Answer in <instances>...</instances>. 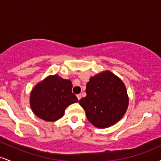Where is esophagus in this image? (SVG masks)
Wrapping results in <instances>:
<instances>
[{"label": "esophagus", "mask_w": 161, "mask_h": 161, "mask_svg": "<svg viewBox=\"0 0 161 161\" xmlns=\"http://www.w3.org/2000/svg\"><path fill=\"white\" fill-rule=\"evenodd\" d=\"M76 96H77V98H78L79 101L81 99V97H82V95H81V94H79V95H77Z\"/></svg>", "instance_id": "1"}]
</instances>
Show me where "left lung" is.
I'll return each instance as SVG.
<instances>
[{
    "label": "left lung",
    "mask_w": 161,
    "mask_h": 161,
    "mask_svg": "<svg viewBox=\"0 0 161 161\" xmlns=\"http://www.w3.org/2000/svg\"><path fill=\"white\" fill-rule=\"evenodd\" d=\"M86 97L79 101L88 120L97 128H108L124 116L129 96L123 81L109 71L92 76L86 85Z\"/></svg>",
    "instance_id": "8db88e82"
}]
</instances>
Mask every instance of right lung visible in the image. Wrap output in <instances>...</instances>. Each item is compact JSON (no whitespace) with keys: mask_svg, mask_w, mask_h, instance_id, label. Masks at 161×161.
<instances>
[{"mask_svg":"<svg viewBox=\"0 0 161 161\" xmlns=\"http://www.w3.org/2000/svg\"><path fill=\"white\" fill-rule=\"evenodd\" d=\"M69 79L51 75L35 86L30 94V107L33 113L45 121L53 122L63 117L66 108L79 100L72 92Z\"/></svg>","mask_w":161,"mask_h":161,"instance_id":"obj_1","label":"right lung"}]
</instances>
